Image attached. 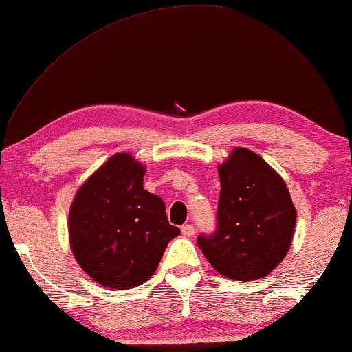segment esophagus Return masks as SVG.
Masks as SVG:
<instances>
[{
    "label": "esophagus",
    "instance_id": "1",
    "mask_svg": "<svg viewBox=\"0 0 352 352\" xmlns=\"http://www.w3.org/2000/svg\"><path fill=\"white\" fill-rule=\"evenodd\" d=\"M182 234L185 236V237H191V236H195V226H192V225H185V226H182Z\"/></svg>",
    "mask_w": 352,
    "mask_h": 352
}]
</instances>
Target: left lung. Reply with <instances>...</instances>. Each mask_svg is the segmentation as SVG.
<instances>
[{
	"instance_id": "8db88e82",
	"label": "left lung",
	"mask_w": 352,
	"mask_h": 352,
	"mask_svg": "<svg viewBox=\"0 0 352 352\" xmlns=\"http://www.w3.org/2000/svg\"><path fill=\"white\" fill-rule=\"evenodd\" d=\"M220 199L214 234L197 245L220 274L234 280L268 276L284 260L296 210L282 177L256 153L234 148L219 166Z\"/></svg>"
}]
</instances>
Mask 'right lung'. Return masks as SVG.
Masks as SVG:
<instances>
[{
	"instance_id": "right-lung-1",
	"label": "right lung",
	"mask_w": 352,
	"mask_h": 352,
	"mask_svg": "<svg viewBox=\"0 0 352 352\" xmlns=\"http://www.w3.org/2000/svg\"><path fill=\"white\" fill-rule=\"evenodd\" d=\"M145 169L118 153L82 183L70 207L73 255L103 287L129 290L146 282L180 234L167 220L164 201L143 188Z\"/></svg>"
}]
</instances>
